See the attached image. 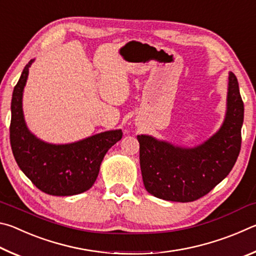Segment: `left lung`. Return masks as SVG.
Wrapping results in <instances>:
<instances>
[{"label":"left lung","instance_id":"1","mask_svg":"<svg viewBox=\"0 0 256 256\" xmlns=\"http://www.w3.org/2000/svg\"><path fill=\"white\" fill-rule=\"evenodd\" d=\"M244 102L236 76L229 72L227 110L214 136L193 148L151 136H138L146 190L158 198L192 202L204 196L232 170L242 144Z\"/></svg>","mask_w":256,"mask_h":256}]
</instances>
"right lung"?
I'll use <instances>...</instances> for the list:
<instances>
[{
    "label": "right lung",
    "instance_id": "right-lung-1",
    "mask_svg": "<svg viewBox=\"0 0 256 256\" xmlns=\"http://www.w3.org/2000/svg\"><path fill=\"white\" fill-rule=\"evenodd\" d=\"M24 66L11 102L10 142L20 170L37 188L50 196L84 193L94 185L104 157L122 138V130H112L66 144H53L38 138L26 124L22 96L29 68Z\"/></svg>",
    "mask_w": 256,
    "mask_h": 256
}]
</instances>
